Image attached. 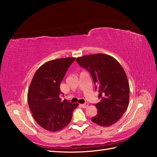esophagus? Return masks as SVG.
<instances>
[{
  "label": "esophagus",
  "mask_w": 157,
  "mask_h": 157,
  "mask_svg": "<svg viewBox=\"0 0 157 157\" xmlns=\"http://www.w3.org/2000/svg\"><path fill=\"white\" fill-rule=\"evenodd\" d=\"M81 106H82V107L83 108H87L88 107V102H86L85 103V104H82V105H81Z\"/></svg>",
  "instance_id": "34e87169"
}]
</instances>
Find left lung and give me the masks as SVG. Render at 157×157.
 Instances as JSON below:
<instances>
[{"label": "left lung", "mask_w": 157, "mask_h": 157, "mask_svg": "<svg viewBox=\"0 0 157 157\" xmlns=\"http://www.w3.org/2000/svg\"><path fill=\"white\" fill-rule=\"evenodd\" d=\"M76 61L90 73L101 100L95 106L97 114L91 119L96 124L108 127L119 121L129 101V86L122 66L113 56L98 53L76 58Z\"/></svg>", "instance_id": "left-lung-1"}]
</instances>
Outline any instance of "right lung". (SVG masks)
<instances>
[{"label": "right lung", "instance_id": "obj_1", "mask_svg": "<svg viewBox=\"0 0 157 157\" xmlns=\"http://www.w3.org/2000/svg\"><path fill=\"white\" fill-rule=\"evenodd\" d=\"M74 57L56 59L40 67L33 77L28 92V102L33 117L49 132L63 129L71 122L78 103L63 102L60 84Z\"/></svg>", "mask_w": 157, "mask_h": 157}]
</instances>
